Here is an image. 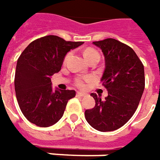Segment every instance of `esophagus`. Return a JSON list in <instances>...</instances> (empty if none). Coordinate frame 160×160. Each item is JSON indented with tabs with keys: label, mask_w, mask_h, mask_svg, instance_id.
Returning <instances> with one entry per match:
<instances>
[{
	"label": "esophagus",
	"mask_w": 160,
	"mask_h": 160,
	"mask_svg": "<svg viewBox=\"0 0 160 160\" xmlns=\"http://www.w3.org/2000/svg\"><path fill=\"white\" fill-rule=\"evenodd\" d=\"M86 94L85 93H83V92H80V91H78L77 92V96H79V97H84Z\"/></svg>",
	"instance_id": "obj_1"
}]
</instances>
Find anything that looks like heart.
<instances>
[{"label":"heart","instance_id":"heart-1","mask_svg":"<svg viewBox=\"0 0 160 160\" xmlns=\"http://www.w3.org/2000/svg\"><path fill=\"white\" fill-rule=\"evenodd\" d=\"M71 55V52H68L65 57H64V62H66L67 59L69 58V56ZM95 55H99L98 52L97 50H95L93 48H88L84 51V56L86 57V59L88 60L89 58L93 57ZM91 80V77L90 76H82V77H79L75 80V85L79 88H85L86 87V83Z\"/></svg>","mask_w":160,"mask_h":160}]
</instances>
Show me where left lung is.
<instances>
[{"mask_svg": "<svg viewBox=\"0 0 160 160\" xmlns=\"http://www.w3.org/2000/svg\"><path fill=\"white\" fill-rule=\"evenodd\" d=\"M105 56L106 68L101 83L108 96L101 99L91 93L96 101L92 109L85 111V118L94 129L111 132L124 125L135 113L145 87L144 67L135 52L114 38L96 41Z\"/></svg>", "mask_w": 160, "mask_h": 160, "instance_id": "obj_1", "label": "left lung"}]
</instances>
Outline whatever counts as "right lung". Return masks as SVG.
I'll return each instance as SVG.
<instances>
[{"mask_svg":"<svg viewBox=\"0 0 160 160\" xmlns=\"http://www.w3.org/2000/svg\"><path fill=\"white\" fill-rule=\"evenodd\" d=\"M83 42L66 41L57 36L36 39L17 62L15 92L19 108L28 121L40 127L56 123L63 115L75 90H52L51 77L61 71L64 56Z\"/></svg>","mask_w":160,"mask_h":160,"instance_id":"right-lung-1","label":"right lung"}]
</instances>
